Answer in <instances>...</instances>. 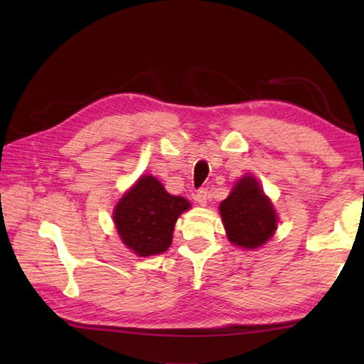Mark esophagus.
<instances>
[{
  "label": "esophagus",
  "mask_w": 364,
  "mask_h": 364,
  "mask_svg": "<svg viewBox=\"0 0 364 364\" xmlns=\"http://www.w3.org/2000/svg\"><path fill=\"white\" fill-rule=\"evenodd\" d=\"M194 198H196V202H198V205L205 206V205H206V200H208V189H205V188L198 189Z\"/></svg>",
  "instance_id": "1"
}]
</instances>
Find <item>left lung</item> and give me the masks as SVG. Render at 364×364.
Instances as JSON below:
<instances>
[{
    "label": "left lung",
    "instance_id": "1",
    "mask_svg": "<svg viewBox=\"0 0 364 364\" xmlns=\"http://www.w3.org/2000/svg\"><path fill=\"white\" fill-rule=\"evenodd\" d=\"M223 227L231 244L258 249L274 236L277 213L257 178L245 175L219 206Z\"/></svg>",
    "mask_w": 364,
    "mask_h": 364
}]
</instances>
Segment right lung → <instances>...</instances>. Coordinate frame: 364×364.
I'll return each mask as SVG.
<instances>
[{
  "instance_id": "add662e5",
  "label": "right lung",
  "mask_w": 364,
  "mask_h": 364,
  "mask_svg": "<svg viewBox=\"0 0 364 364\" xmlns=\"http://www.w3.org/2000/svg\"><path fill=\"white\" fill-rule=\"evenodd\" d=\"M191 203L170 196L151 175L141 176L114 210V223L128 249L139 257L164 253L172 244L176 219Z\"/></svg>"
}]
</instances>
